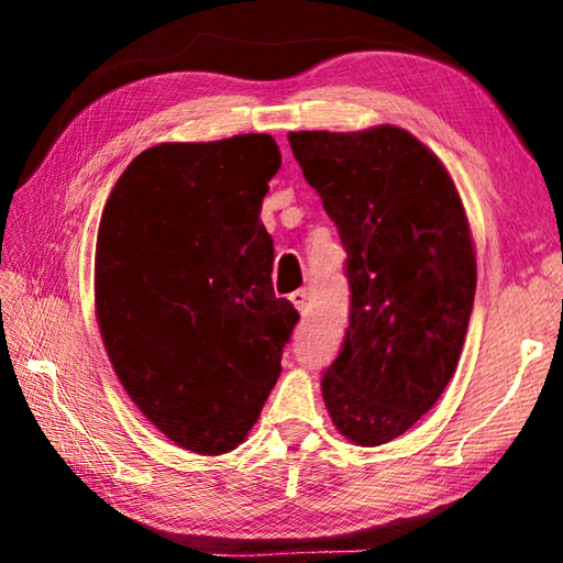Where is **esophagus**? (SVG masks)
<instances>
[{"instance_id": "obj_1", "label": "esophagus", "mask_w": 563, "mask_h": 563, "mask_svg": "<svg viewBox=\"0 0 563 563\" xmlns=\"http://www.w3.org/2000/svg\"><path fill=\"white\" fill-rule=\"evenodd\" d=\"M290 302L295 305V310H298L300 316H305V312H308V290H295L290 295Z\"/></svg>"}]
</instances>
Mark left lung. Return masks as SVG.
<instances>
[{
  "mask_svg": "<svg viewBox=\"0 0 563 563\" xmlns=\"http://www.w3.org/2000/svg\"><path fill=\"white\" fill-rule=\"evenodd\" d=\"M347 251L350 325L322 377L342 437L379 446L430 412L470 325L476 258L450 170L412 133L290 131Z\"/></svg>",
  "mask_w": 563,
  "mask_h": 563,
  "instance_id": "obj_1",
  "label": "left lung"
}]
</instances>
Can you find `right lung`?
Segmentation results:
<instances>
[{
    "instance_id": "obj_1",
    "label": "right lung",
    "mask_w": 563,
    "mask_h": 563,
    "mask_svg": "<svg viewBox=\"0 0 563 563\" xmlns=\"http://www.w3.org/2000/svg\"><path fill=\"white\" fill-rule=\"evenodd\" d=\"M280 151L268 133L151 146L103 206L93 300L103 347L158 432L196 454L245 442L298 310L273 290L261 223Z\"/></svg>"
}]
</instances>
